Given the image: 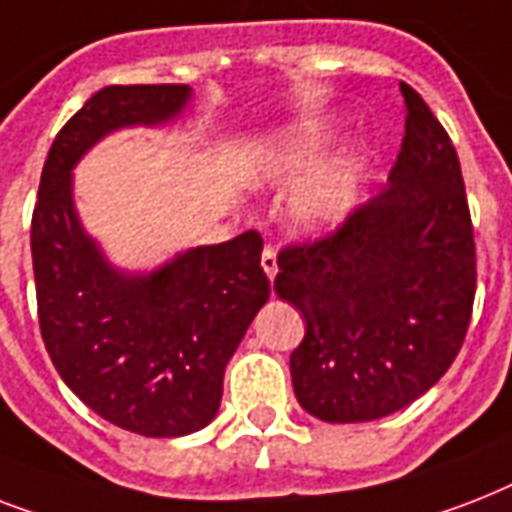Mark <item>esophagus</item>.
<instances>
[{"instance_id": "obj_1", "label": "esophagus", "mask_w": 512, "mask_h": 512, "mask_svg": "<svg viewBox=\"0 0 512 512\" xmlns=\"http://www.w3.org/2000/svg\"><path fill=\"white\" fill-rule=\"evenodd\" d=\"M260 265H263V271L268 279H276V273H279V263H276V249L265 247L263 257H260Z\"/></svg>"}]
</instances>
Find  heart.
Here are the masks:
<instances>
[{
    "mask_svg": "<svg viewBox=\"0 0 512 512\" xmlns=\"http://www.w3.org/2000/svg\"><path fill=\"white\" fill-rule=\"evenodd\" d=\"M335 138L327 119H300L257 148V175L265 183H287L311 167ZM361 196V159L356 151L327 156L297 183L289 196V223L303 236L340 228Z\"/></svg>",
    "mask_w": 512,
    "mask_h": 512,
    "instance_id": "heart-1",
    "label": "heart"
}]
</instances>
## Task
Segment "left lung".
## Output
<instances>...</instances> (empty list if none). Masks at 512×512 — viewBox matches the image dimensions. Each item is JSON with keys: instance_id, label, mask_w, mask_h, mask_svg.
Returning <instances> with one entry per match:
<instances>
[{"instance_id": "8db88e82", "label": "left lung", "mask_w": 512, "mask_h": 512, "mask_svg": "<svg viewBox=\"0 0 512 512\" xmlns=\"http://www.w3.org/2000/svg\"><path fill=\"white\" fill-rule=\"evenodd\" d=\"M406 135L388 185L335 236L279 255L276 295L305 319L295 396L324 422L388 417L428 393L465 340L476 244L457 151L401 82Z\"/></svg>"}]
</instances>
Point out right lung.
Listing matches in <instances>:
<instances>
[{"label":"right lung","mask_w":512,"mask_h":512,"mask_svg":"<svg viewBox=\"0 0 512 512\" xmlns=\"http://www.w3.org/2000/svg\"><path fill=\"white\" fill-rule=\"evenodd\" d=\"M191 100L188 84L95 92L52 143L31 220L39 327L52 364L92 412L151 438L188 436L215 420L225 366L271 295L263 239L247 231L127 271L84 228L74 170L114 132L177 124Z\"/></svg>","instance_id":"obj_1"}]
</instances>
